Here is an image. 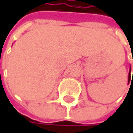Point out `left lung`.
<instances>
[{"label":"left lung","instance_id":"1","mask_svg":"<svg viewBox=\"0 0 133 133\" xmlns=\"http://www.w3.org/2000/svg\"><path fill=\"white\" fill-rule=\"evenodd\" d=\"M132 73H133V71H132ZM133 78V76L132 77V79ZM130 79H131V67H130V70H129V81H128V82H130Z\"/></svg>","mask_w":133,"mask_h":133}]
</instances>
